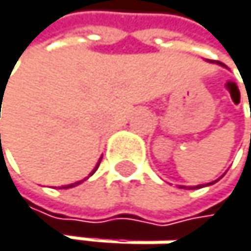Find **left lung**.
<instances>
[{"mask_svg":"<svg viewBox=\"0 0 251 251\" xmlns=\"http://www.w3.org/2000/svg\"><path fill=\"white\" fill-rule=\"evenodd\" d=\"M214 63V61H213ZM216 64H219V66H222V68H227V66H225V64L224 63H221V61H216ZM222 177V176H221ZM219 177V179H221ZM218 179V180H219ZM218 180H213V182H210V183H207V185H203V187H208V185H213V183H216ZM179 188H187V187H183V185H179ZM188 188H193V190H196V188H202V185H196V187H188Z\"/></svg>","mask_w":251,"mask_h":251,"instance_id":"obj_1","label":"left lung"}]
</instances>
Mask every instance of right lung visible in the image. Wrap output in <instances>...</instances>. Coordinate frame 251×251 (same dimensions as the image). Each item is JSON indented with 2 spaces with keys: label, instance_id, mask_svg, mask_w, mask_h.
<instances>
[{
  "label": "right lung",
  "instance_id": "1",
  "mask_svg": "<svg viewBox=\"0 0 251 251\" xmlns=\"http://www.w3.org/2000/svg\"><path fill=\"white\" fill-rule=\"evenodd\" d=\"M0 139H1V134H0ZM100 160H101V159H100ZM100 160H99V163H97V165H95V168L92 170V173L89 174V176H92V174H94L95 171H97V168H99V165H100ZM86 179H88V177H86ZM81 182H83V180H78V182H75V183H69V185H63V187H61V188H64V190H66V188H72V187H77V185H80Z\"/></svg>",
  "mask_w": 251,
  "mask_h": 251
}]
</instances>
